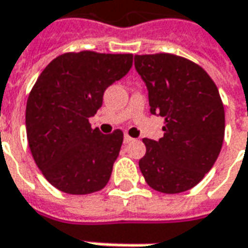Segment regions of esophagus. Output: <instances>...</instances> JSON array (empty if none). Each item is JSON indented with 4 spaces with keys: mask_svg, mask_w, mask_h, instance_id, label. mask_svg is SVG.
Returning a JSON list of instances; mask_svg holds the SVG:
<instances>
[{
    "mask_svg": "<svg viewBox=\"0 0 248 248\" xmlns=\"http://www.w3.org/2000/svg\"><path fill=\"white\" fill-rule=\"evenodd\" d=\"M131 142H134V138H131L129 135H124V143H131Z\"/></svg>",
    "mask_w": 248,
    "mask_h": 248,
    "instance_id": "34e87169",
    "label": "esophagus"
}]
</instances>
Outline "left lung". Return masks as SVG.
Here are the masks:
<instances>
[{"label":"left lung","instance_id":"obj_1","mask_svg":"<svg viewBox=\"0 0 248 248\" xmlns=\"http://www.w3.org/2000/svg\"><path fill=\"white\" fill-rule=\"evenodd\" d=\"M153 114L165 119L159 140L144 138L139 168L153 190L179 194L212 169L225 132L220 93L202 66L169 53L135 56Z\"/></svg>","mask_w":248,"mask_h":248}]
</instances>
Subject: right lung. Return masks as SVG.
Returning <instances> with one entry per match:
<instances>
[{
	"mask_svg": "<svg viewBox=\"0 0 248 248\" xmlns=\"http://www.w3.org/2000/svg\"><path fill=\"white\" fill-rule=\"evenodd\" d=\"M132 54L95 51L56 57L27 99L28 146L36 167L57 190L86 195L104 188L123 144V131L104 135L89 123L105 90L132 66Z\"/></svg>",
	"mask_w": 248,
	"mask_h": 248,
	"instance_id": "1",
	"label": "right lung"
}]
</instances>
